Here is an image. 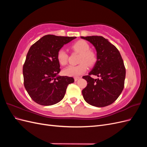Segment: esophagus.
<instances>
[{
	"instance_id": "1",
	"label": "esophagus",
	"mask_w": 147,
	"mask_h": 147,
	"mask_svg": "<svg viewBox=\"0 0 147 147\" xmlns=\"http://www.w3.org/2000/svg\"><path fill=\"white\" fill-rule=\"evenodd\" d=\"M79 78H80V77H75V78H74V80H75V82H77Z\"/></svg>"
}]
</instances>
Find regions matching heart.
Wrapping results in <instances>:
<instances>
[{
	"label": "heart",
	"instance_id": "1",
	"mask_svg": "<svg viewBox=\"0 0 147 147\" xmlns=\"http://www.w3.org/2000/svg\"><path fill=\"white\" fill-rule=\"evenodd\" d=\"M73 50L80 53L79 63L77 65H69L63 70V74L70 77H78L83 74L88 69V65L92 66L97 61L96 53L90 50L89 44L84 40H78L72 45ZM57 59L61 65L67 63L68 55L63 48H61L57 51Z\"/></svg>",
	"mask_w": 147,
	"mask_h": 147
}]
</instances>
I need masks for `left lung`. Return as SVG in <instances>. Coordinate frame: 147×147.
<instances>
[{
  "mask_svg": "<svg viewBox=\"0 0 147 147\" xmlns=\"http://www.w3.org/2000/svg\"><path fill=\"white\" fill-rule=\"evenodd\" d=\"M95 47L97 61L88 75L83 78L87 86L82 90L83 98L88 104L97 107L112 104L121 94L124 88L126 69L118 49L108 39L102 36L80 37ZM91 74L99 78L94 79Z\"/></svg>",
  "mask_w": 147,
  "mask_h": 147,
  "instance_id": "1",
  "label": "left lung"
}]
</instances>
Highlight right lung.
Listing matches in <instances>:
<instances>
[{
	"label": "right lung",
	"mask_w": 147,
	"mask_h": 147,
	"mask_svg": "<svg viewBox=\"0 0 147 147\" xmlns=\"http://www.w3.org/2000/svg\"><path fill=\"white\" fill-rule=\"evenodd\" d=\"M76 37L47 35L30 47L23 65L24 84L36 103L52 105L64 98L66 89L74 82L72 77L60 76L57 54L60 49Z\"/></svg>",
	"instance_id": "add662e5"
}]
</instances>
